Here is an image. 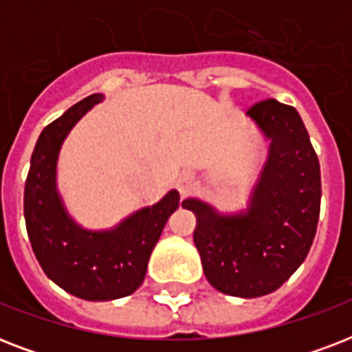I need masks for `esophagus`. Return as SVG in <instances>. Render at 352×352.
<instances>
[{"mask_svg":"<svg viewBox=\"0 0 352 352\" xmlns=\"http://www.w3.org/2000/svg\"><path fill=\"white\" fill-rule=\"evenodd\" d=\"M177 188H179V193H181V197H186L190 193L195 190V179L190 173H182L179 179H177Z\"/></svg>","mask_w":352,"mask_h":352,"instance_id":"34e87169","label":"esophagus"}]
</instances>
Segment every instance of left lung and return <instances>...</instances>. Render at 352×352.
<instances>
[{
	"mask_svg": "<svg viewBox=\"0 0 352 352\" xmlns=\"http://www.w3.org/2000/svg\"><path fill=\"white\" fill-rule=\"evenodd\" d=\"M267 140V157L237 212L188 197L182 208L197 217L193 243L204 276L223 294L259 298L278 290L305 261L316 235L320 162L300 113L265 100L246 113Z\"/></svg>",
	"mask_w": 352,
	"mask_h": 352,
	"instance_id": "1",
	"label": "left lung"
}]
</instances>
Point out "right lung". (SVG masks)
I'll list each match as a JSON object with an SVG mask.
<instances>
[{
	"label": "right lung",
	"mask_w": 352,
	"mask_h": 352,
	"mask_svg": "<svg viewBox=\"0 0 352 352\" xmlns=\"http://www.w3.org/2000/svg\"><path fill=\"white\" fill-rule=\"evenodd\" d=\"M102 100L100 93L87 96L41 131L23 197L27 234L40 267L65 292L87 301L118 300L142 285L149 256L181 199L170 190L159 203L104 230L85 228L69 214L58 190L60 151L71 129Z\"/></svg>",
	"instance_id": "right-lung-1"
}]
</instances>
